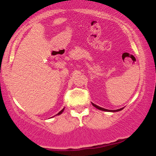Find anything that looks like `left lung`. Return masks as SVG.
<instances>
[{
  "mask_svg": "<svg viewBox=\"0 0 156 156\" xmlns=\"http://www.w3.org/2000/svg\"><path fill=\"white\" fill-rule=\"evenodd\" d=\"M92 105H94V107L100 109V110H102V111H105V112H119V111H121L122 109H123V108H119V109H117V110H108V109H105V108H101V107L98 106V105H97L95 104H94V103H92Z\"/></svg>",
  "mask_w": 156,
  "mask_h": 156,
  "instance_id": "obj_1",
  "label": "left lung"
}]
</instances>
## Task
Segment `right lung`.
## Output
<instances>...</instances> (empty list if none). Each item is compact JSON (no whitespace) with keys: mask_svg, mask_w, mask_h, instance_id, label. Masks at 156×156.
Returning a JSON list of instances; mask_svg holds the SVG:
<instances>
[{"mask_svg":"<svg viewBox=\"0 0 156 156\" xmlns=\"http://www.w3.org/2000/svg\"><path fill=\"white\" fill-rule=\"evenodd\" d=\"M64 112V108H63V109H62V111H60V112H58V114H56V115H59V114H62V112Z\"/></svg>","mask_w":156,"mask_h":156,"instance_id":"1","label":"right lung"}]
</instances>
